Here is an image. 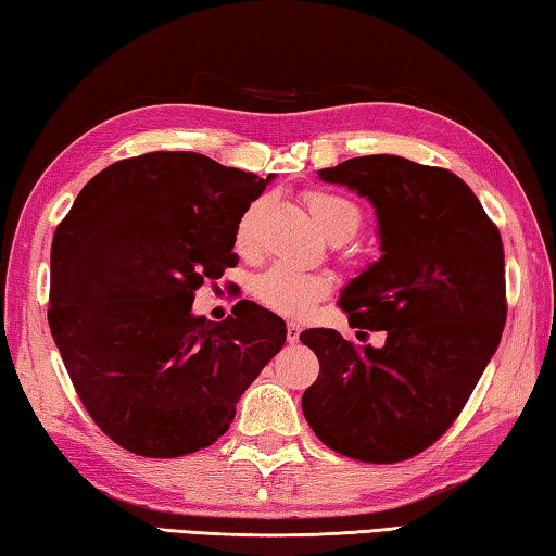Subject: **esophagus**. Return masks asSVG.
Masks as SVG:
<instances>
[{"label": "esophagus", "instance_id": "obj_1", "mask_svg": "<svg viewBox=\"0 0 556 556\" xmlns=\"http://www.w3.org/2000/svg\"><path fill=\"white\" fill-rule=\"evenodd\" d=\"M299 336H301V326L296 321H289L287 324V341L289 343H299Z\"/></svg>", "mask_w": 556, "mask_h": 556}]
</instances>
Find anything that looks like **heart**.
Returning a JSON list of instances; mask_svg holds the SVG:
<instances>
[{"instance_id": "heart-1", "label": "heart", "mask_w": 556, "mask_h": 556, "mask_svg": "<svg viewBox=\"0 0 556 556\" xmlns=\"http://www.w3.org/2000/svg\"><path fill=\"white\" fill-rule=\"evenodd\" d=\"M304 205L312 213L318 228H321L328 238H338L343 235L348 240L351 235L361 228V208L345 199L341 193L333 191H306ZM255 213L257 208H250L238 223V232H235V244L238 250L252 248V228H255ZM333 287V279L326 271L318 269H301L289 262H275V265L260 271L252 281V296H255L262 306L271 308V312L287 314V316H306L321 301Z\"/></svg>"}]
</instances>
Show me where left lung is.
<instances>
[{
	"mask_svg": "<svg viewBox=\"0 0 556 556\" xmlns=\"http://www.w3.org/2000/svg\"><path fill=\"white\" fill-rule=\"evenodd\" d=\"M318 176L353 188L378 213L382 257L338 304L353 328L384 331V345H355L333 328L301 333L321 365L301 409L328 448L397 464L454 425L501 343V230L448 168L372 154Z\"/></svg>",
	"mask_w": 556,
	"mask_h": 556,
	"instance_id": "obj_1",
	"label": "left lung"
}]
</instances>
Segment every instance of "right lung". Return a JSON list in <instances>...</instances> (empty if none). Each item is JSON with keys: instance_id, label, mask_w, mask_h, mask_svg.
Wrapping results in <instances>:
<instances>
[{"instance_id": "add662e5", "label": "right lung", "mask_w": 556, "mask_h": 556, "mask_svg": "<svg viewBox=\"0 0 556 556\" xmlns=\"http://www.w3.org/2000/svg\"><path fill=\"white\" fill-rule=\"evenodd\" d=\"M267 181L203 154L149 152L102 168L55 228L51 336L83 407L131 454L176 458L218 441L287 341L285 321L248 299L220 324L191 314L195 289L238 265V223Z\"/></svg>"}]
</instances>
